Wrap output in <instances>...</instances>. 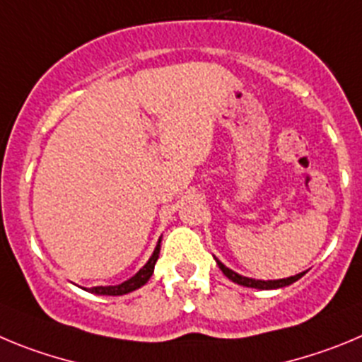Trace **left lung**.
Returning a JSON list of instances; mask_svg holds the SVG:
<instances>
[{
  "label": "left lung",
  "instance_id": "obj_1",
  "mask_svg": "<svg viewBox=\"0 0 362 362\" xmlns=\"http://www.w3.org/2000/svg\"><path fill=\"white\" fill-rule=\"evenodd\" d=\"M218 267H220V270L223 272V274L227 276V278L230 279V281L238 283V285H243V286H250V288H263V291H269V288H281V286H286L291 285V283L298 281L299 278H301L305 272H301V274H296V276H291V278H285V279H274V281H262V279H250V278H245V276H240L236 274V272H233L230 269H227L226 265L221 262H218Z\"/></svg>",
  "mask_w": 362,
  "mask_h": 362
}]
</instances>
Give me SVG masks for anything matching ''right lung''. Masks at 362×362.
I'll use <instances>...</instances> for the list:
<instances>
[{"label":"right lung","mask_w":362,"mask_h":362,"mask_svg":"<svg viewBox=\"0 0 362 362\" xmlns=\"http://www.w3.org/2000/svg\"><path fill=\"white\" fill-rule=\"evenodd\" d=\"M158 252H160V242H158L157 249H155V252H153V256L149 258V262L146 263L144 267H142L139 272H136L133 278H129L128 281L120 283V285H108V286H93V288H90L92 292H95V294H103V296H122V294H128V292L135 291V288H139V286L146 285L148 283V279L151 278L153 270H155V263H157L158 259Z\"/></svg>","instance_id":"right-lung-1"}]
</instances>
